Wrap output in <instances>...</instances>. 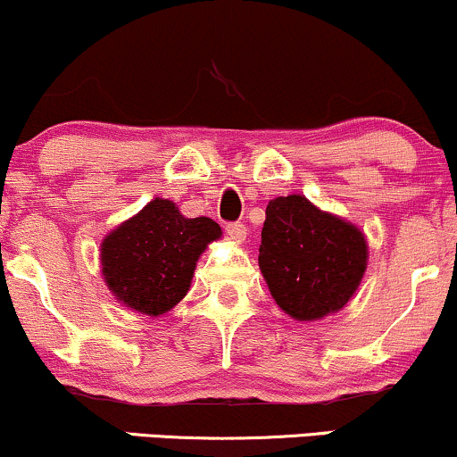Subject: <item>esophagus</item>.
<instances>
[{
    "label": "esophagus",
    "instance_id": "1",
    "mask_svg": "<svg viewBox=\"0 0 457 457\" xmlns=\"http://www.w3.org/2000/svg\"><path fill=\"white\" fill-rule=\"evenodd\" d=\"M225 232H228L229 238H234L236 243H243V240H246V228L240 221L225 225Z\"/></svg>",
    "mask_w": 457,
    "mask_h": 457
}]
</instances>
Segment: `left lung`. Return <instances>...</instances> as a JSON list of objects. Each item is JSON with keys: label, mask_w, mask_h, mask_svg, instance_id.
I'll use <instances>...</instances> for the list:
<instances>
[{"label": "left lung", "mask_w": 457, "mask_h": 457, "mask_svg": "<svg viewBox=\"0 0 457 457\" xmlns=\"http://www.w3.org/2000/svg\"><path fill=\"white\" fill-rule=\"evenodd\" d=\"M364 234L319 211L304 195L268 202L260 268L274 302L298 321L337 312L353 298L368 266Z\"/></svg>", "instance_id": "1"}]
</instances>
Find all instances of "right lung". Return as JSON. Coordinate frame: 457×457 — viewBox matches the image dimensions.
Here are the masks:
<instances>
[{
  "label": "right lung",
  "instance_id": "add662e5",
  "mask_svg": "<svg viewBox=\"0 0 457 457\" xmlns=\"http://www.w3.org/2000/svg\"><path fill=\"white\" fill-rule=\"evenodd\" d=\"M217 238L212 219H187L174 202L155 197L104 238V281L120 304L159 317L185 298L195 262Z\"/></svg>",
  "mask_w": 457,
  "mask_h": 457
}]
</instances>
